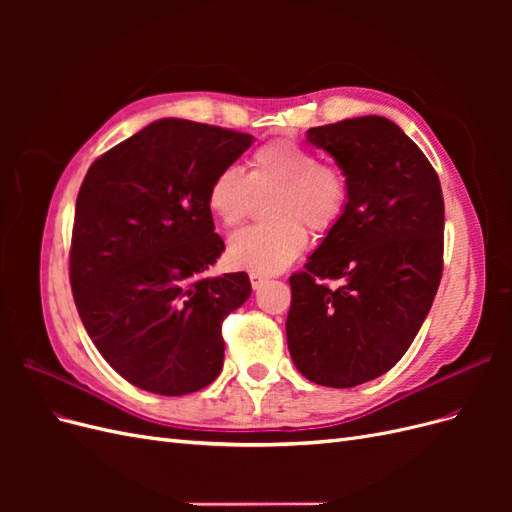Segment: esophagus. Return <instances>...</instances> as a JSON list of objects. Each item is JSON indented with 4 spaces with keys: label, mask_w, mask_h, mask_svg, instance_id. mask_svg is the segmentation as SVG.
Instances as JSON below:
<instances>
[{
    "label": "esophagus",
    "mask_w": 512,
    "mask_h": 512,
    "mask_svg": "<svg viewBox=\"0 0 512 512\" xmlns=\"http://www.w3.org/2000/svg\"><path fill=\"white\" fill-rule=\"evenodd\" d=\"M267 280H269L267 275H262V273H254V271L250 273V282H252V288H254V290H258V288H260L262 284H265Z\"/></svg>",
    "instance_id": "34e87169"
}]
</instances>
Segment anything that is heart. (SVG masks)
I'll return each mask as SVG.
<instances>
[{"mask_svg": "<svg viewBox=\"0 0 512 512\" xmlns=\"http://www.w3.org/2000/svg\"><path fill=\"white\" fill-rule=\"evenodd\" d=\"M267 213L271 220L247 226L228 241L230 265L254 273H277L307 245V230L329 235L348 207V181L335 166L294 141H271L258 147L247 175L226 166L209 183L207 207L226 228L239 226L254 205V192L271 190Z\"/></svg>", "mask_w": 512, "mask_h": 512, "instance_id": "heart-1", "label": "heart"}]
</instances>
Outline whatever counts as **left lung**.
Listing matches in <instances>:
<instances>
[{"instance_id": "left-lung-1", "label": "left lung", "mask_w": 512, "mask_h": 512, "mask_svg": "<svg viewBox=\"0 0 512 512\" xmlns=\"http://www.w3.org/2000/svg\"><path fill=\"white\" fill-rule=\"evenodd\" d=\"M342 168L348 207L305 271L290 275L292 363L322 386L350 389L386 374L410 348L442 277L444 198L436 170L386 117L307 130ZM320 279H339L331 291Z\"/></svg>"}]
</instances>
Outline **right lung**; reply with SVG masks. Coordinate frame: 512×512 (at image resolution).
<instances>
[{"label": "right lung", "instance_id": "add662e5", "mask_svg": "<svg viewBox=\"0 0 512 512\" xmlns=\"http://www.w3.org/2000/svg\"><path fill=\"white\" fill-rule=\"evenodd\" d=\"M252 143L170 117L87 170L70 250L74 303L106 363L138 389L177 397L220 376L222 322L252 284L247 273L205 275L224 252L207 190Z\"/></svg>", "mask_w": 512, "mask_h": 512}]
</instances>
